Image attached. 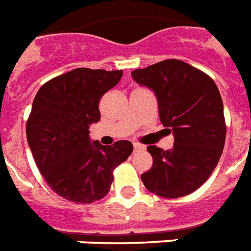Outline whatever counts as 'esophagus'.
I'll return each mask as SVG.
<instances>
[{
    "label": "esophagus",
    "mask_w": 251,
    "mask_h": 251,
    "mask_svg": "<svg viewBox=\"0 0 251 251\" xmlns=\"http://www.w3.org/2000/svg\"><path fill=\"white\" fill-rule=\"evenodd\" d=\"M141 150H143V146L139 145V143H134V152H138Z\"/></svg>",
    "instance_id": "1"
}]
</instances>
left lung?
<instances>
[{"label": "left lung", "instance_id": "left-lung-1", "mask_svg": "<svg viewBox=\"0 0 251 251\" xmlns=\"http://www.w3.org/2000/svg\"><path fill=\"white\" fill-rule=\"evenodd\" d=\"M153 90L163 126L175 134L173 149L149 146L153 164L141 176L146 189L179 198L201 187L214 172L226 143L223 100L214 79L181 60H164L131 72ZM169 130V129H168Z\"/></svg>", "mask_w": 251, "mask_h": 251}]
</instances>
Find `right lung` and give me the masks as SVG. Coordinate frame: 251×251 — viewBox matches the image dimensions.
<instances>
[{
    "label": "right lung",
    "mask_w": 251,
    "mask_h": 251,
    "mask_svg": "<svg viewBox=\"0 0 251 251\" xmlns=\"http://www.w3.org/2000/svg\"><path fill=\"white\" fill-rule=\"evenodd\" d=\"M121 76L122 70L74 69L43 84L33 99L27 142L48 186L70 202L104 198L116 167L133 152L129 141L91 145L88 137L91 124L100 120V99Z\"/></svg>",
    "instance_id": "1"
}]
</instances>
